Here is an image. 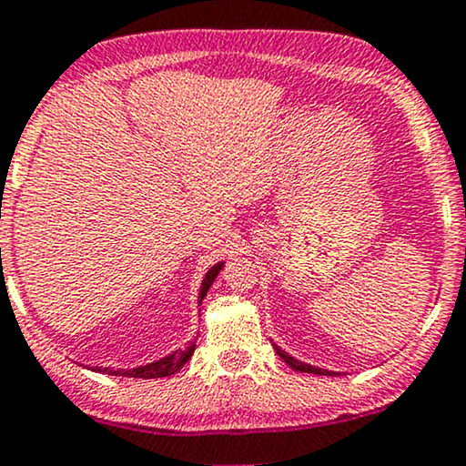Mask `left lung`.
<instances>
[{
	"label": "left lung",
	"instance_id": "1",
	"mask_svg": "<svg viewBox=\"0 0 466 466\" xmlns=\"http://www.w3.org/2000/svg\"><path fill=\"white\" fill-rule=\"evenodd\" d=\"M275 351L279 353V358L283 360L285 364H288L289 369H294V370H300V373H311V375H334L332 370H324V369H315V367H311V364H305V362H298V360H294L291 356H288V353L285 351H281L279 350V347L275 345Z\"/></svg>",
	"mask_w": 466,
	"mask_h": 466
}]
</instances>
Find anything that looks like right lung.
Instances as JSON below:
<instances>
[{
	"label": "right lung",
	"mask_w": 466,
	"mask_h": 466,
	"mask_svg": "<svg viewBox=\"0 0 466 466\" xmlns=\"http://www.w3.org/2000/svg\"><path fill=\"white\" fill-rule=\"evenodd\" d=\"M221 266H223V264H215L213 268H210V270L207 272V277H204L200 296H198V298H200V302H202V298L207 296V291L210 289V285H213L215 277L219 275ZM194 350H196V345L191 343V345L187 347V350L175 351V353H170V356L157 360V362H151V364H147V367H138V369H132V370H110V369H99V367H97L96 370H99V373H108V375H119V377H138V380H157V377H170V375L178 373V370H181V369L185 367V362H187V360H189L191 356H194Z\"/></svg>",
	"instance_id": "add662e5"
}]
</instances>
